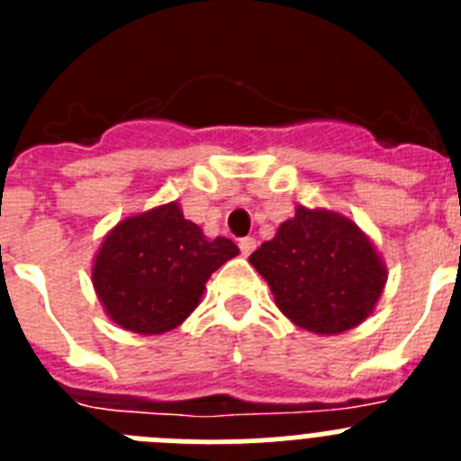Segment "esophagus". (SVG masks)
Instances as JSON below:
<instances>
[{"label":"esophagus","instance_id":"esophagus-1","mask_svg":"<svg viewBox=\"0 0 461 461\" xmlns=\"http://www.w3.org/2000/svg\"><path fill=\"white\" fill-rule=\"evenodd\" d=\"M254 249H256V240L254 238L240 240V251H242V256H249Z\"/></svg>","mask_w":461,"mask_h":461}]
</instances>
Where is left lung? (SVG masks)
I'll use <instances>...</instances> for the list:
<instances>
[{
	"label": "left lung",
	"instance_id": "8db88e82",
	"mask_svg": "<svg viewBox=\"0 0 461 461\" xmlns=\"http://www.w3.org/2000/svg\"><path fill=\"white\" fill-rule=\"evenodd\" d=\"M249 263L267 281L281 313L313 335H341L360 325L388 281L381 254L356 221L304 205Z\"/></svg>",
	"mask_w": 461,
	"mask_h": 461
}]
</instances>
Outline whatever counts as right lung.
Segmentation results:
<instances>
[{"label": "right lung", "instance_id": "right-lung-1", "mask_svg": "<svg viewBox=\"0 0 461 461\" xmlns=\"http://www.w3.org/2000/svg\"><path fill=\"white\" fill-rule=\"evenodd\" d=\"M240 249L205 238L177 203L126 217L94 256L92 284L110 321L138 335H164L198 307L212 272Z\"/></svg>", "mask_w": 461, "mask_h": 461}]
</instances>
